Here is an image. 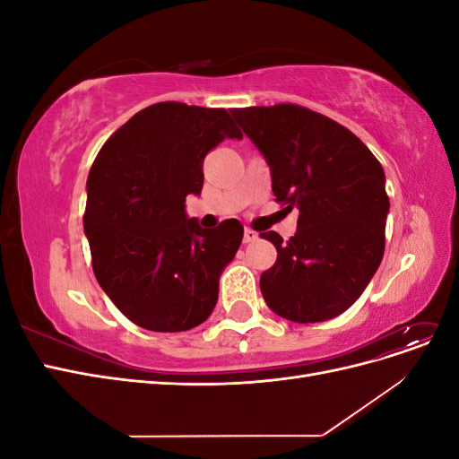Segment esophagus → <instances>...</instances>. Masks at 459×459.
Returning <instances> with one entry per match:
<instances>
[{"label": "esophagus", "mask_w": 459, "mask_h": 459, "mask_svg": "<svg viewBox=\"0 0 459 459\" xmlns=\"http://www.w3.org/2000/svg\"><path fill=\"white\" fill-rule=\"evenodd\" d=\"M256 238H258L256 231H253L251 228H245V235H243V241L245 243H253Z\"/></svg>", "instance_id": "1"}]
</instances>
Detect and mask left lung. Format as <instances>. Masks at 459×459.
I'll list each match as a JSON object with an SVG mask.
<instances>
[{
    "label": "left lung",
    "instance_id": "left-lung-1",
    "mask_svg": "<svg viewBox=\"0 0 459 459\" xmlns=\"http://www.w3.org/2000/svg\"><path fill=\"white\" fill-rule=\"evenodd\" d=\"M266 159L277 203L297 208V233L275 245L277 260L260 275L272 312L316 324L349 310L377 272L391 203L379 160L339 122L299 105L231 108Z\"/></svg>",
    "mask_w": 459,
    "mask_h": 459
}]
</instances>
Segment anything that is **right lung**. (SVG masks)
<instances>
[{"label": "right lung", "mask_w": 459, "mask_h": 459, "mask_svg": "<svg viewBox=\"0 0 459 459\" xmlns=\"http://www.w3.org/2000/svg\"><path fill=\"white\" fill-rule=\"evenodd\" d=\"M226 137H243L226 108L155 103L110 135L91 166L84 231L93 272L135 325L187 331L216 307L243 226L231 218L203 230L186 197L201 195L203 160Z\"/></svg>", "instance_id": "right-lung-1"}]
</instances>
